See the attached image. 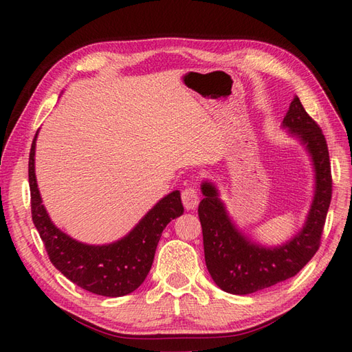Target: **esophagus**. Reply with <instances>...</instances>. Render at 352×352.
Returning <instances> with one entry per match:
<instances>
[{
	"instance_id": "34e87169",
	"label": "esophagus",
	"mask_w": 352,
	"mask_h": 352,
	"mask_svg": "<svg viewBox=\"0 0 352 352\" xmlns=\"http://www.w3.org/2000/svg\"><path fill=\"white\" fill-rule=\"evenodd\" d=\"M182 202H184V207L186 210H194L199 202L198 189L195 186H186L182 190Z\"/></svg>"
}]
</instances>
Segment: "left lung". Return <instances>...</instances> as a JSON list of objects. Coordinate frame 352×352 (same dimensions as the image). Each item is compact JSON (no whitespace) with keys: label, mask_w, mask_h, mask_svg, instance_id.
I'll list each match as a JSON object with an SVG mask.
<instances>
[{"label":"left lung","mask_w":352,"mask_h":352,"mask_svg":"<svg viewBox=\"0 0 352 352\" xmlns=\"http://www.w3.org/2000/svg\"><path fill=\"white\" fill-rule=\"evenodd\" d=\"M283 127L300 138L311 155L316 172L314 199L304 228L280 247L251 242L229 219L217 189L202 184L198 216L204 241L206 264L216 285L229 294L247 295L291 279L313 258L320 247L327 210L332 199V173L326 138L300 98L294 97Z\"/></svg>","instance_id":"8db88e82"}]
</instances>
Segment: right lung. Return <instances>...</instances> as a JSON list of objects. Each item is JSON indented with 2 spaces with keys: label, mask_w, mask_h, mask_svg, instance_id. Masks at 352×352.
<instances>
[{
  "label": "right lung",
  "mask_w": 352,
  "mask_h": 352,
  "mask_svg": "<svg viewBox=\"0 0 352 352\" xmlns=\"http://www.w3.org/2000/svg\"><path fill=\"white\" fill-rule=\"evenodd\" d=\"M29 154L32 220L54 267L82 289L102 296H123L142 285L150 272L164 228L184 214L179 190L164 197L124 238L109 245H87L72 239L50 220L35 176V144Z\"/></svg>",
  "instance_id": "add662e5"
}]
</instances>
